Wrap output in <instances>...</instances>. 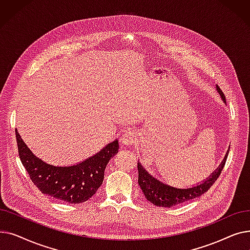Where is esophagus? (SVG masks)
Masks as SVG:
<instances>
[{
    "instance_id": "esophagus-1",
    "label": "esophagus",
    "mask_w": 250,
    "mask_h": 250,
    "mask_svg": "<svg viewBox=\"0 0 250 250\" xmlns=\"http://www.w3.org/2000/svg\"><path fill=\"white\" fill-rule=\"evenodd\" d=\"M138 142V137L133 132H125V134L122 137V143L125 146H134Z\"/></svg>"
}]
</instances>
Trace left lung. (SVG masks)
I'll return each instance as SVG.
<instances>
[{
    "label": "left lung",
    "mask_w": 250,
    "mask_h": 250,
    "mask_svg": "<svg viewBox=\"0 0 250 250\" xmlns=\"http://www.w3.org/2000/svg\"><path fill=\"white\" fill-rule=\"evenodd\" d=\"M216 89L220 94L222 100L226 103V99L222 90L216 85ZM229 153V149L224 157V159L221 162L219 167L208 175L206 179L199 182L198 185H194L188 188H177L174 186H170L168 183L162 181L160 177L152 175L149 173L148 170L144 167L141 162H138V171H139V179L138 183L142 191L145 194L146 199L151 202L153 205L157 207L170 208L173 206H177L183 203L191 201L195 198H199L202 194L207 192L208 188H211L217 178L220 176L222 169L225 165L227 160V156Z\"/></svg>",
    "instance_id": "1"
}]
</instances>
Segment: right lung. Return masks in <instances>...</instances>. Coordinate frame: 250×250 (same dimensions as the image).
<instances>
[{
    "instance_id": "obj_1",
    "label": "right lung",
    "mask_w": 250,
    "mask_h": 250,
    "mask_svg": "<svg viewBox=\"0 0 250 250\" xmlns=\"http://www.w3.org/2000/svg\"><path fill=\"white\" fill-rule=\"evenodd\" d=\"M20 160L32 182L42 193L59 201L80 204L95 194L104 178L107 163L118 153V140L95 155L70 166L51 165L34 155L16 129Z\"/></svg>"
}]
</instances>
